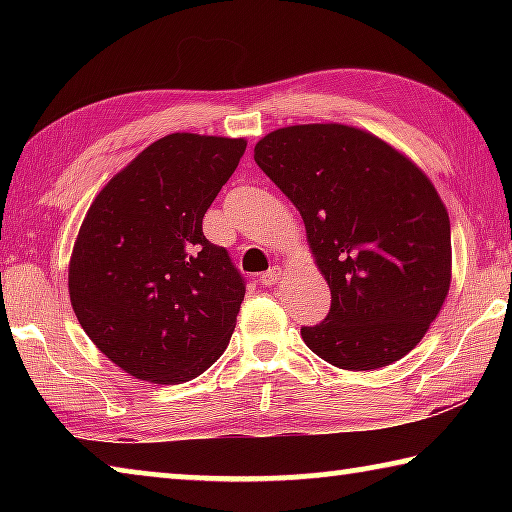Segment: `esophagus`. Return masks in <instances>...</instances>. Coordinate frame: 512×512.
Returning <instances> with one entry per match:
<instances>
[{
  "label": "esophagus",
  "mask_w": 512,
  "mask_h": 512,
  "mask_svg": "<svg viewBox=\"0 0 512 512\" xmlns=\"http://www.w3.org/2000/svg\"><path fill=\"white\" fill-rule=\"evenodd\" d=\"M280 275H282V268L273 266V268H268L266 273L259 275V282H262L264 287H273V284H277V280H280Z\"/></svg>",
  "instance_id": "obj_1"
}]
</instances>
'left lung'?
I'll use <instances>...</instances> for the list:
<instances>
[{
    "label": "left lung",
    "mask_w": 512,
    "mask_h": 512,
    "mask_svg": "<svg viewBox=\"0 0 512 512\" xmlns=\"http://www.w3.org/2000/svg\"><path fill=\"white\" fill-rule=\"evenodd\" d=\"M255 162L305 221L332 291L302 341L343 370H375L411 352L452 280V232L431 180L359 128L305 124L268 133Z\"/></svg>",
    "instance_id": "1"
}]
</instances>
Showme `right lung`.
I'll return each instance as SVG.
<instances>
[{
    "label": "right lung",
    "mask_w": 512,
    "mask_h": 512,
    "mask_svg": "<svg viewBox=\"0 0 512 512\" xmlns=\"http://www.w3.org/2000/svg\"><path fill=\"white\" fill-rule=\"evenodd\" d=\"M246 140L173 133L94 198L69 262V300L92 343L128 375L180 384L228 348L246 280L207 241L203 216Z\"/></svg>",
    "instance_id": "obj_1"
}]
</instances>
